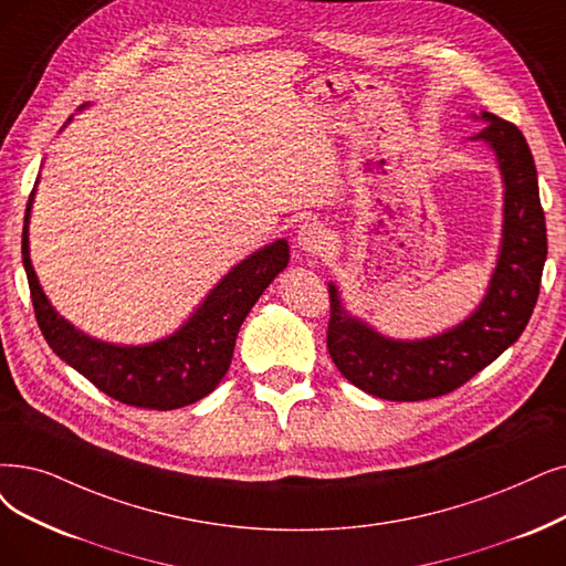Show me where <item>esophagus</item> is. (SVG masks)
I'll use <instances>...</instances> for the list:
<instances>
[{
  "label": "esophagus",
  "instance_id": "34e87169",
  "mask_svg": "<svg viewBox=\"0 0 566 566\" xmlns=\"http://www.w3.org/2000/svg\"><path fill=\"white\" fill-rule=\"evenodd\" d=\"M295 243L304 255H321L329 245V237L318 220H306L300 224Z\"/></svg>",
  "mask_w": 566,
  "mask_h": 566
}]
</instances>
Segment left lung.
Instances as JSON below:
<instances>
[{"instance_id": "8db88e82", "label": "left lung", "mask_w": 566, "mask_h": 566, "mask_svg": "<svg viewBox=\"0 0 566 566\" xmlns=\"http://www.w3.org/2000/svg\"><path fill=\"white\" fill-rule=\"evenodd\" d=\"M473 118L485 127L471 142H485L502 171L504 224L488 292L469 318L443 334L403 342L350 315L329 283L327 350L336 369L374 397L420 401L453 392L517 342L536 306L548 239L534 157L513 123L488 111Z\"/></svg>"}]
</instances>
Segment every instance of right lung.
Masks as SVG:
<instances>
[{"mask_svg": "<svg viewBox=\"0 0 566 566\" xmlns=\"http://www.w3.org/2000/svg\"><path fill=\"white\" fill-rule=\"evenodd\" d=\"M83 108V106H81ZM22 228V264L39 329L53 353L83 374L104 395L139 409L171 411L207 397L228 374L241 323L262 292L287 266L285 239L269 243L232 266L230 274L171 336L146 346H116L99 342L66 323L41 290L30 260V211Z\"/></svg>", "mask_w": 566, "mask_h": 566, "instance_id": "obj_1", "label": "right lung"}]
</instances>
